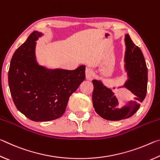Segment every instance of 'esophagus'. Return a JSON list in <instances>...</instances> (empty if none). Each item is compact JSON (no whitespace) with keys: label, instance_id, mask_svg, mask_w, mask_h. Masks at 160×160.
<instances>
[{"label":"esophagus","instance_id":"esophagus-1","mask_svg":"<svg viewBox=\"0 0 160 160\" xmlns=\"http://www.w3.org/2000/svg\"><path fill=\"white\" fill-rule=\"evenodd\" d=\"M85 77L88 80H92L94 78V72L91 68H86L85 70Z\"/></svg>","mask_w":160,"mask_h":160}]
</instances>
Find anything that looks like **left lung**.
Returning a JSON list of instances; mask_svg holds the SVG:
<instances>
[{
    "label": "left lung",
    "mask_w": 160,
    "mask_h": 160,
    "mask_svg": "<svg viewBox=\"0 0 160 160\" xmlns=\"http://www.w3.org/2000/svg\"><path fill=\"white\" fill-rule=\"evenodd\" d=\"M125 44L124 68L128 79L118 89L124 88L129 90L133 96L132 99L119 102L112 89L105 86L101 80H92L94 110L106 120L119 121L131 117L138 110L147 93L148 68L142 51L128 34L125 35ZM113 89L115 90V87Z\"/></svg>",
    "instance_id": "1"
}]
</instances>
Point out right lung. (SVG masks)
Masks as SVG:
<instances>
[{"label":"right lung","mask_w":160,"mask_h":160,"mask_svg":"<svg viewBox=\"0 0 160 160\" xmlns=\"http://www.w3.org/2000/svg\"><path fill=\"white\" fill-rule=\"evenodd\" d=\"M43 33L34 31L13 54L8 71L10 94L18 111L32 121L61 117L71 94L85 78V66L51 69L38 63L36 44Z\"/></svg>","instance_id":"add662e5"}]
</instances>
